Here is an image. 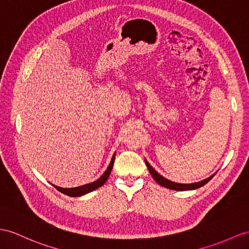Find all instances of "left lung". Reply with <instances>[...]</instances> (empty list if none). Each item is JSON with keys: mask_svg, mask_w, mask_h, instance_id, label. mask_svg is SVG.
<instances>
[{"mask_svg": "<svg viewBox=\"0 0 249 249\" xmlns=\"http://www.w3.org/2000/svg\"><path fill=\"white\" fill-rule=\"evenodd\" d=\"M145 160V165H147L148 169H149V172L151 173V175H152L153 178L159 183L160 186L165 187V188H168V189H172V190H178V191H184V190H193V189H197V188L202 187L204 185H206L208 183V181L214 177L213 175H211L210 178H206L202 181H198V183H193V184H178V183H174V181H171L169 180L167 178H165L163 177H161L160 174L157 173L154 169L150 166V163L147 161V160Z\"/></svg>", "mask_w": 249, "mask_h": 249, "instance_id": "8db88e82", "label": "left lung"}]
</instances>
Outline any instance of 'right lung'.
Returning <instances> with one entry per match:
<instances>
[{
    "mask_svg": "<svg viewBox=\"0 0 249 249\" xmlns=\"http://www.w3.org/2000/svg\"><path fill=\"white\" fill-rule=\"evenodd\" d=\"M114 160H115V154L112 157V160L110 162V165H108L107 171L104 174H102L98 179L93 181V183L88 184V185H83V186H80V187H76V188H61V187H57L54 185H53V186L56 188L57 190H59L60 192H62V193H64V195L69 196H74L75 197V196H81L87 195V193L96 190L97 188L101 187L102 185L106 183L107 179L108 178V177H110V173L112 171V168H113V165H114Z\"/></svg>",
    "mask_w": 249,
    "mask_h": 249,
    "instance_id": "1",
    "label": "right lung"
}]
</instances>
